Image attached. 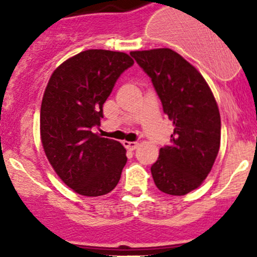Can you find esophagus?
<instances>
[{
    "mask_svg": "<svg viewBox=\"0 0 257 257\" xmlns=\"http://www.w3.org/2000/svg\"><path fill=\"white\" fill-rule=\"evenodd\" d=\"M124 147L129 150H134L137 147H138V143L137 142H123Z\"/></svg>",
    "mask_w": 257,
    "mask_h": 257,
    "instance_id": "obj_1",
    "label": "esophagus"
}]
</instances>
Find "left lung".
Segmentation results:
<instances>
[{
  "label": "left lung",
  "instance_id": "left-lung-1",
  "mask_svg": "<svg viewBox=\"0 0 257 257\" xmlns=\"http://www.w3.org/2000/svg\"><path fill=\"white\" fill-rule=\"evenodd\" d=\"M152 79L163 110L174 124L169 145L152 165L160 191L185 195L198 188L214 165L221 121L208 83L188 61L169 48L131 52Z\"/></svg>",
  "mask_w": 257,
  "mask_h": 257
}]
</instances>
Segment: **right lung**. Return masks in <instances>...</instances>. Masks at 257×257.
I'll list each match as a JSON object with an SVG mask.
<instances>
[{
    "instance_id": "add662e5",
    "label": "right lung",
    "mask_w": 257,
    "mask_h": 257,
    "mask_svg": "<svg viewBox=\"0 0 257 257\" xmlns=\"http://www.w3.org/2000/svg\"><path fill=\"white\" fill-rule=\"evenodd\" d=\"M133 64L123 52L88 49L67 59L49 78L41 105L43 149L58 177L80 195H104L120 179L125 149L92 128L100 124L116 80Z\"/></svg>"
}]
</instances>
